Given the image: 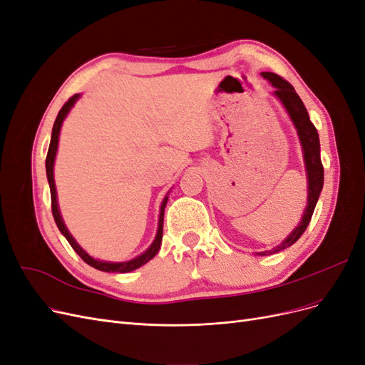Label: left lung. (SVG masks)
Instances as JSON below:
<instances>
[{
	"label": "left lung",
	"mask_w": 365,
	"mask_h": 365,
	"mask_svg": "<svg viewBox=\"0 0 365 365\" xmlns=\"http://www.w3.org/2000/svg\"><path fill=\"white\" fill-rule=\"evenodd\" d=\"M260 74L275 88L274 96L279 98L280 103L284 106L286 113L289 114V118L292 120V123L297 129L298 140H300V145H302L306 176H307V205L304 208V213H303L300 224H298L291 231L289 236L286 237L280 245H277L269 251L256 252L257 256H269V254L279 252L284 248L294 245L295 242L300 239V236L304 233V230L307 228L309 222H311V217H312V213L315 210V205L318 202L319 193H322V190H323L324 169L322 164V157H319L318 132H317L312 121L309 120V114L306 111V108L302 102V98L298 97V94L295 93L294 86L289 82L282 79V77L275 73L264 71Z\"/></svg>",
	"instance_id": "left-lung-1"
}]
</instances>
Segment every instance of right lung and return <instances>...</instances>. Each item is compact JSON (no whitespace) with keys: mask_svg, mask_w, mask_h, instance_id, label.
Instances as JSON below:
<instances>
[{"mask_svg":"<svg viewBox=\"0 0 365 365\" xmlns=\"http://www.w3.org/2000/svg\"><path fill=\"white\" fill-rule=\"evenodd\" d=\"M81 94H74L71 98H68V102L62 106V109L59 111L56 121L53 125V130H51V140H50V148H48V153H47V160H46V170H47V180L50 184V193H51V212H53V217L54 222H56L58 228L61 233L65 236V239L68 240V244L73 247V250L79 254L82 257V260L85 263L90 264V267L98 269V271H105V272H130L134 271L143 264L148 263L150 259L155 257V254L160 251L161 247V240H163V220H164V208L165 204H168L169 196H164V200L161 202L160 207V217H158V230H157V236L153 239V242L150 244V247L141 252L140 256H137L135 259H130L128 262H105V260H98L91 257L79 244H77L76 239L71 236V233L68 231L67 225H65L63 219L61 216V210L58 205V193H56V185H54V175H53V168H54V160H56V153H58V145H59V134H61V128L65 117L68 115V113L71 111V108L74 106V103L79 101ZM169 195V193H168Z\"/></svg>","mask_w":365,"mask_h":365,"instance_id":"obj_1","label":"right lung"}]
</instances>
